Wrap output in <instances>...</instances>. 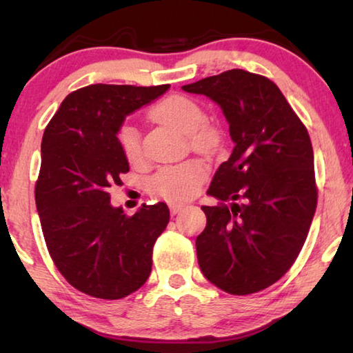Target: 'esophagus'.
<instances>
[{
  "mask_svg": "<svg viewBox=\"0 0 353 353\" xmlns=\"http://www.w3.org/2000/svg\"><path fill=\"white\" fill-rule=\"evenodd\" d=\"M185 208V204H170V210H171V214H177L179 212H182Z\"/></svg>",
  "mask_w": 353,
  "mask_h": 353,
  "instance_id": "esophagus-1",
  "label": "esophagus"
}]
</instances>
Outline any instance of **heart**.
Instances as JSON below:
<instances>
[{"label":"heart","mask_w":353,"mask_h":353,"mask_svg":"<svg viewBox=\"0 0 353 353\" xmlns=\"http://www.w3.org/2000/svg\"><path fill=\"white\" fill-rule=\"evenodd\" d=\"M149 115L160 123L170 124L190 137L191 145L199 151H212L218 145V130L205 123L202 107L183 94H170L152 105ZM118 143L130 163L143 160L141 137L132 124H123L118 130ZM207 176V165L198 159L165 166L149 179V190L166 201H185L196 194Z\"/></svg>","instance_id":"heart-1"}]
</instances>
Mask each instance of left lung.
<instances>
[{
    "mask_svg": "<svg viewBox=\"0 0 353 353\" xmlns=\"http://www.w3.org/2000/svg\"><path fill=\"white\" fill-rule=\"evenodd\" d=\"M182 88L223 109L235 143L207 191L219 205L202 207L207 225L196 238L199 268L229 294L259 292L288 272L314 216L308 130L265 76L235 68Z\"/></svg>",
    "mask_w": 353,
    "mask_h": 353,
    "instance_id": "left-lung-1",
    "label": "left lung"
}]
</instances>
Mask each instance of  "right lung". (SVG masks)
Masks as SVG:
<instances>
[{
    "instance_id": "obj_1",
    "label": "right lung",
    "mask_w": 353,
    "mask_h": 353,
    "mask_svg": "<svg viewBox=\"0 0 353 353\" xmlns=\"http://www.w3.org/2000/svg\"><path fill=\"white\" fill-rule=\"evenodd\" d=\"M170 85L93 83L70 93L41 140L35 205L52 261L76 290L123 299L152 270L155 240L170 223L168 205L143 204L132 216L110 205L107 193L129 171L118 130L129 113Z\"/></svg>"
}]
</instances>
